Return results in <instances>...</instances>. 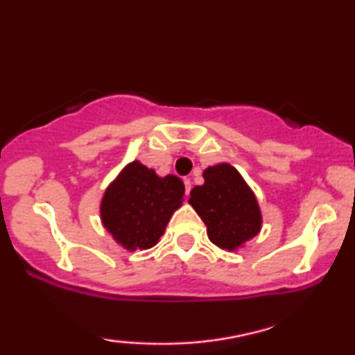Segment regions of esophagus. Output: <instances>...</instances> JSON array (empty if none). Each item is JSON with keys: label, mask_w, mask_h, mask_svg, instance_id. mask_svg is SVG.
<instances>
[{"label": "esophagus", "mask_w": 355, "mask_h": 355, "mask_svg": "<svg viewBox=\"0 0 355 355\" xmlns=\"http://www.w3.org/2000/svg\"><path fill=\"white\" fill-rule=\"evenodd\" d=\"M184 186H186V196H189V192H191V187H192V182L189 178H184Z\"/></svg>", "instance_id": "34e87169"}]
</instances>
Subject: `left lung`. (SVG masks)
Returning <instances> with one entry per match:
<instances>
[{
	"instance_id": "1",
	"label": "left lung",
	"mask_w": 355,
	"mask_h": 355,
	"mask_svg": "<svg viewBox=\"0 0 355 355\" xmlns=\"http://www.w3.org/2000/svg\"><path fill=\"white\" fill-rule=\"evenodd\" d=\"M205 182L191 191L189 203L207 226L213 244L236 250L255 237L261 227V213L255 193L244 178L227 163L208 166Z\"/></svg>"
}]
</instances>
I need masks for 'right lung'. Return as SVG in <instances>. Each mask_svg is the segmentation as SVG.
Returning <instances> with one entry per match:
<instances>
[{
    "label": "right lung",
    "mask_w": 355,
    "mask_h": 355,
    "mask_svg": "<svg viewBox=\"0 0 355 355\" xmlns=\"http://www.w3.org/2000/svg\"><path fill=\"white\" fill-rule=\"evenodd\" d=\"M184 182L132 162L110 184L101 198V223L125 250H145L163 236L173 213L182 205Z\"/></svg>",
    "instance_id": "add662e5"
}]
</instances>
